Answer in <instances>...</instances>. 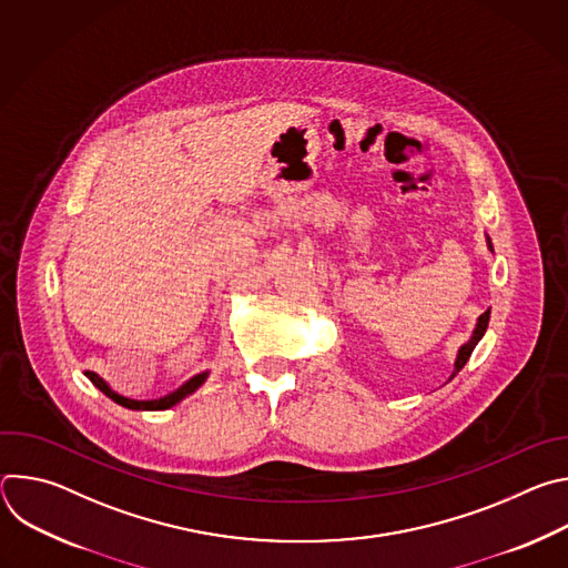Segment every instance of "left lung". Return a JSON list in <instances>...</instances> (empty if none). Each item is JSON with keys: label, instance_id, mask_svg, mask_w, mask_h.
<instances>
[{"label": "left lung", "instance_id": "8db88e82", "mask_svg": "<svg viewBox=\"0 0 568 568\" xmlns=\"http://www.w3.org/2000/svg\"><path fill=\"white\" fill-rule=\"evenodd\" d=\"M488 247H490V252H493V242H490V237H488ZM488 323H490V310H485V312L478 316V321H476V328H474L471 339H469L467 344H463V346H460V351H458V355H456V364H454V373H452V377H456V373L467 364V359H469L471 351L476 348V344L480 342V337L485 335V331H488ZM452 377H449V379H452Z\"/></svg>", "mask_w": 568, "mask_h": 568}]
</instances>
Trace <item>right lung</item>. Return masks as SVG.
Wrapping results in <instances>:
<instances>
[{
	"instance_id": "add662e5",
	"label": "right lung",
	"mask_w": 568,
	"mask_h": 568,
	"mask_svg": "<svg viewBox=\"0 0 568 568\" xmlns=\"http://www.w3.org/2000/svg\"><path fill=\"white\" fill-rule=\"evenodd\" d=\"M85 375L90 377V382H92L99 390H103L110 399H114L116 404H121V407H125V409H136V412H164V409L175 407V404L182 402L186 395L195 393V390L206 382L209 371H204V373L191 377V379H189L186 384H182L178 390H173V393H169V395H164V397H159V399H130V397H123V395L114 393V390L105 384V379L99 377L97 373L85 371Z\"/></svg>"
}]
</instances>
